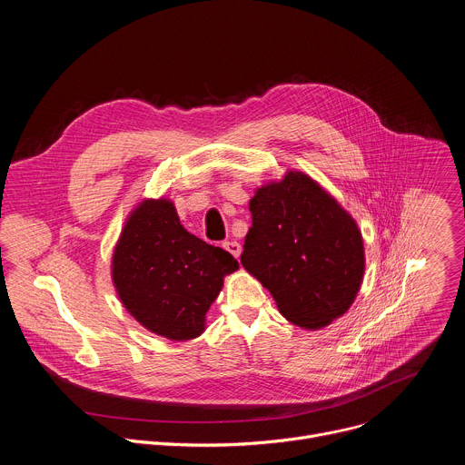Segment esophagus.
<instances>
[{
  "label": "esophagus",
  "mask_w": 465,
  "mask_h": 465,
  "mask_svg": "<svg viewBox=\"0 0 465 465\" xmlns=\"http://www.w3.org/2000/svg\"><path fill=\"white\" fill-rule=\"evenodd\" d=\"M223 248H224L226 252H230L233 257H239V255H241V244H239L237 241H226V242H223Z\"/></svg>",
  "instance_id": "esophagus-1"
}]
</instances>
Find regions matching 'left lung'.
<instances>
[{
  "label": "left lung",
  "instance_id": "left-lung-1",
  "mask_svg": "<svg viewBox=\"0 0 465 465\" xmlns=\"http://www.w3.org/2000/svg\"><path fill=\"white\" fill-rule=\"evenodd\" d=\"M252 228L241 264L280 312L318 331L348 312L366 269L364 241L355 219L316 180L287 171L255 189Z\"/></svg>",
  "mask_w": 465,
  "mask_h": 465
}]
</instances>
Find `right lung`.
Masks as SVG:
<instances>
[{
	"label": "right lung",
	"mask_w": 465,
	"mask_h": 465,
	"mask_svg": "<svg viewBox=\"0 0 465 465\" xmlns=\"http://www.w3.org/2000/svg\"><path fill=\"white\" fill-rule=\"evenodd\" d=\"M112 283L123 307L147 331L174 342L201 337L206 312L237 259L189 233L165 196L143 198L121 228Z\"/></svg>",
	"instance_id": "add662e5"
}]
</instances>
